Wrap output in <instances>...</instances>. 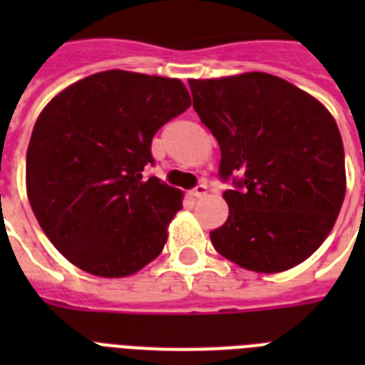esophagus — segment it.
Returning a JSON list of instances; mask_svg holds the SVG:
<instances>
[{
	"instance_id": "34e87169",
	"label": "esophagus",
	"mask_w": 365,
	"mask_h": 365,
	"mask_svg": "<svg viewBox=\"0 0 365 365\" xmlns=\"http://www.w3.org/2000/svg\"><path fill=\"white\" fill-rule=\"evenodd\" d=\"M206 193H208V187H206V185H199V187H195L193 191H191V197H193V199H205Z\"/></svg>"
}]
</instances>
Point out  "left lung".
<instances>
[{"label": "left lung", "instance_id": "8db88e82", "mask_svg": "<svg viewBox=\"0 0 365 365\" xmlns=\"http://www.w3.org/2000/svg\"><path fill=\"white\" fill-rule=\"evenodd\" d=\"M193 108L220 143L227 222L214 248L242 269L282 272L311 257L339 216L345 151L324 104L263 71L189 79Z\"/></svg>", "mask_w": 365, "mask_h": 365}]
</instances>
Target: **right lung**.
Here are the masks:
<instances>
[{"label":"right lung","instance_id":"right-lung-1","mask_svg":"<svg viewBox=\"0 0 365 365\" xmlns=\"http://www.w3.org/2000/svg\"><path fill=\"white\" fill-rule=\"evenodd\" d=\"M189 106L180 79L108 70L43 108L26 153V193L70 263L123 278L163 252L183 193L142 172L153 165L155 132Z\"/></svg>","mask_w":365,"mask_h":365}]
</instances>
